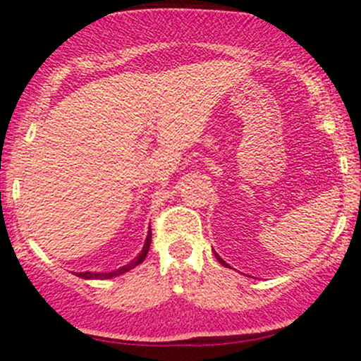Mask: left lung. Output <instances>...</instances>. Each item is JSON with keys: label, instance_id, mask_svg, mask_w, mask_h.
I'll list each match as a JSON object with an SVG mask.
<instances>
[{"label": "left lung", "instance_id": "obj_1", "mask_svg": "<svg viewBox=\"0 0 361 361\" xmlns=\"http://www.w3.org/2000/svg\"><path fill=\"white\" fill-rule=\"evenodd\" d=\"M215 256H217V259H219V263H221V264H224V267H227V268H229V264H227L226 263V261H224L222 258H221V256H219V255H215Z\"/></svg>", "mask_w": 361, "mask_h": 361}]
</instances>
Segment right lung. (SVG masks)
Returning a JSON list of instances; mask_svg holds the SVG:
<instances>
[{
	"mask_svg": "<svg viewBox=\"0 0 361 361\" xmlns=\"http://www.w3.org/2000/svg\"><path fill=\"white\" fill-rule=\"evenodd\" d=\"M151 238H152L151 231H149L147 238H146V243H144L142 251H140L139 255L135 256V258L130 261V263H127L126 267L118 268V270H115V271H109V273H94V271L78 273V276H80V279H85V280H105V279H114V276L122 275V273H127L128 270H132V268H135V267H137V264H140L144 259H146L147 251H149V246H151Z\"/></svg>",
	"mask_w": 361,
	"mask_h": 361,
	"instance_id": "right-lung-1",
	"label": "right lung"
}]
</instances>
